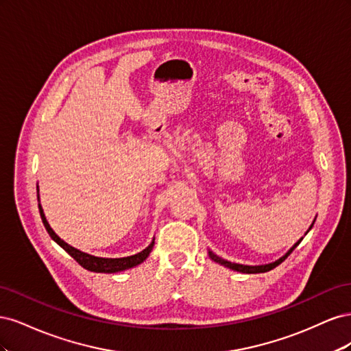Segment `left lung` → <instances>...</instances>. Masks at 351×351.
<instances>
[{
	"label": "left lung",
	"mask_w": 351,
	"mask_h": 351,
	"mask_svg": "<svg viewBox=\"0 0 351 351\" xmlns=\"http://www.w3.org/2000/svg\"><path fill=\"white\" fill-rule=\"evenodd\" d=\"M316 219V218H315ZM315 219H313V222L311 224V227H309V230H307L306 232H304V236L307 234V232H309L311 230H312V227H313V224H315ZM303 240V237L297 241V243H294L293 244V247L287 252L285 254H282V256L280 258V259H277L275 262H271V263H265V265H243V263H236V262H230V261H226V259H222V258H219L218 254H215L214 252L212 250H208V254H209V258L214 261V262H217V263H219V265H224L226 268H230V269H232V271H237V272H241V274H259V272H268V271H271V269H274L275 267H278V265L281 263V262H284L285 259H287V256H289V254L299 246V243Z\"/></svg>",
	"instance_id": "obj_1"
}]
</instances>
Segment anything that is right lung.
I'll return each mask as SVG.
<instances>
[{
	"label": "right lung",
	"instance_id": "add662e5",
	"mask_svg": "<svg viewBox=\"0 0 351 351\" xmlns=\"http://www.w3.org/2000/svg\"><path fill=\"white\" fill-rule=\"evenodd\" d=\"M38 190V202H39V187H36ZM39 206V214H40V218H42V222H44V226L48 231V234L51 236V239L54 240L57 244H60V246L64 249L70 256L79 262V265H82V267L84 269L88 271H92V272H104V274H114V272H120V271H125V269H130L133 267H137V265H141L143 261H146V258L149 256V253L152 252L154 249V241L147 246L146 249H143L142 252L136 253V254H132V256H125V258H99V256H93V254H89V253H84L76 247L70 246L69 243H66L62 239H60L56 231L51 228V226L48 224V221L45 218V214H44V209H42L40 204H38Z\"/></svg>",
	"mask_w": 351,
	"mask_h": 351
}]
</instances>
